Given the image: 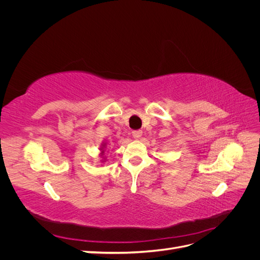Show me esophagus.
I'll return each instance as SVG.
<instances>
[{"label":"esophagus","mask_w":260,"mask_h":260,"mask_svg":"<svg viewBox=\"0 0 260 260\" xmlns=\"http://www.w3.org/2000/svg\"><path fill=\"white\" fill-rule=\"evenodd\" d=\"M142 131H141V130H135V131H132V136H133V138H135V139H140L141 137H142Z\"/></svg>","instance_id":"obj_1"}]
</instances>
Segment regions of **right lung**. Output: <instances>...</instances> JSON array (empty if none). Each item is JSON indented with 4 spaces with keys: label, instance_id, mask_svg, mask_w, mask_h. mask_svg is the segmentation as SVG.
I'll return each mask as SVG.
<instances>
[{
    "label": "right lung",
    "instance_id": "add662e5",
    "mask_svg": "<svg viewBox=\"0 0 260 260\" xmlns=\"http://www.w3.org/2000/svg\"><path fill=\"white\" fill-rule=\"evenodd\" d=\"M105 147H106V143H103V144L101 145V148H100V151H101V153H100V154H101V156H103V155H104V153H105V152H104V148H105ZM105 160H106V159L104 158V159L102 160V161H105Z\"/></svg>",
    "mask_w": 260,
    "mask_h": 260
}]
</instances>
